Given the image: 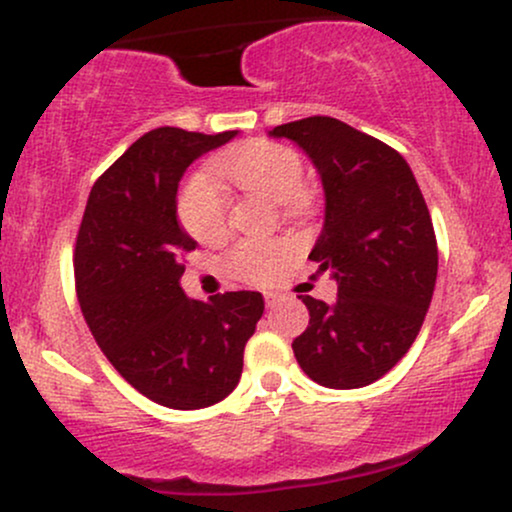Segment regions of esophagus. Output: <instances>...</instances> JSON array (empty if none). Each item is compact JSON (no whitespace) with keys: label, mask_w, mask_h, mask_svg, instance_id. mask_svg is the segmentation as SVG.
Returning <instances> with one entry per match:
<instances>
[{"label":"esophagus","mask_w":512,"mask_h":512,"mask_svg":"<svg viewBox=\"0 0 512 512\" xmlns=\"http://www.w3.org/2000/svg\"><path fill=\"white\" fill-rule=\"evenodd\" d=\"M264 303H267V308H274L279 303V293H264Z\"/></svg>","instance_id":"obj_1"}]
</instances>
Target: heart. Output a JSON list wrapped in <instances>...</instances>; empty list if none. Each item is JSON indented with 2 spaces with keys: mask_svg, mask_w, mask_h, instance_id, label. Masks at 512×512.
I'll return each instance as SVG.
<instances>
[{
  "mask_svg": "<svg viewBox=\"0 0 512 512\" xmlns=\"http://www.w3.org/2000/svg\"><path fill=\"white\" fill-rule=\"evenodd\" d=\"M214 170L238 190L284 204L291 214L305 207L303 161L296 151L274 142H245L214 161ZM180 221L190 236L214 243L228 231V199L209 178L199 175L180 197ZM289 257L281 240H243L228 252V267L243 281L264 284Z\"/></svg>",
  "mask_w": 512,
  "mask_h": 512,
  "instance_id": "heart-1",
  "label": "heart"
}]
</instances>
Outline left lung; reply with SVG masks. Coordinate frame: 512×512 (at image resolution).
Instances as JSON below:
<instances>
[{"mask_svg": "<svg viewBox=\"0 0 512 512\" xmlns=\"http://www.w3.org/2000/svg\"><path fill=\"white\" fill-rule=\"evenodd\" d=\"M310 158L325 192V223L310 260L330 269L337 301L303 298L310 322L293 339L315 383L354 390L375 383L409 351L431 305L438 245L409 163L334 117H305L269 132Z\"/></svg>", "mask_w": 512, "mask_h": 512, "instance_id": "obj_1", "label": "left lung"}]
</instances>
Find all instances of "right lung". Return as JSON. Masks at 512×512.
I'll list each match as a JSON object with an SVG mask.
<instances>
[{
    "instance_id": "right-lung-1",
    "label": "right lung",
    "mask_w": 512,
    "mask_h": 512,
    "mask_svg": "<svg viewBox=\"0 0 512 512\" xmlns=\"http://www.w3.org/2000/svg\"><path fill=\"white\" fill-rule=\"evenodd\" d=\"M238 137L158 127L137 139L88 195L74 250L76 293L96 344L151 402L204 409L236 390L262 293L187 298L178 187L199 156Z\"/></svg>"
}]
</instances>
